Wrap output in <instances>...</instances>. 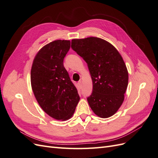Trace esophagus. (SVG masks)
<instances>
[{"label":"esophagus","instance_id":"1","mask_svg":"<svg viewBox=\"0 0 158 158\" xmlns=\"http://www.w3.org/2000/svg\"><path fill=\"white\" fill-rule=\"evenodd\" d=\"M78 86L81 88H82V82H81V81H79V82H78Z\"/></svg>","mask_w":158,"mask_h":158}]
</instances>
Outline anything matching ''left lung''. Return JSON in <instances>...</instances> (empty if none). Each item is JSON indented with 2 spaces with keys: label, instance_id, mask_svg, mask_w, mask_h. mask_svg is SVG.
Wrapping results in <instances>:
<instances>
[{
  "label": "left lung",
  "instance_id": "1",
  "mask_svg": "<svg viewBox=\"0 0 158 158\" xmlns=\"http://www.w3.org/2000/svg\"><path fill=\"white\" fill-rule=\"evenodd\" d=\"M71 47L88 66L93 84L87 99L91 109L101 118L113 116L123 103L128 82L121 54L109 42L95 37L73 40Z\"/></svg>",
  "mask_w": 158,
  "mask_h": 158
}]
</instances>
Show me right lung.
Returning a JSON list of instances; mask_svg holds the SVG:
<instances>
[{"label":"right lung","mask_w":158,"mask_h":158,"mask_svg":"<svg viewBox=\"0 0 158 158\" xmlns=\"http://www.w3.org/2000/svg\"><path fill=\"white\" fill-rule=\"evenodd\" d=\"M70 41L55 40L37 52L31 70L33 94L41 109L56 120L73 117L80 100L63 60L70 49Z\"/></svg>","instance_id":"right-lung-1"}]
</instances>
